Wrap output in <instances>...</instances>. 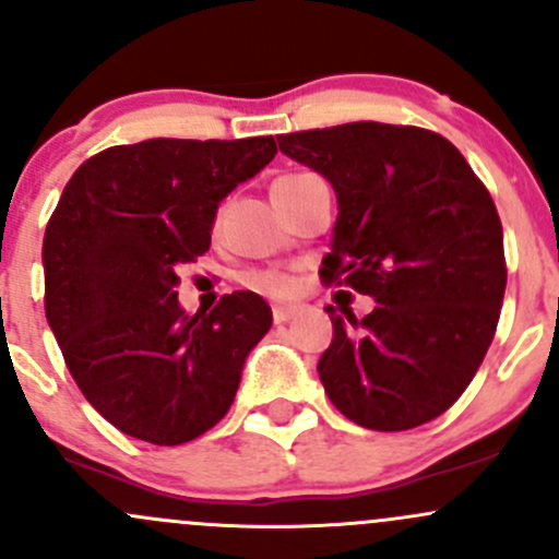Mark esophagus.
Returning <instances> with one entry per match:
<instances>
[{"mask_svg":"<svg viewBox=\"0 0 559 559\" xmlns=\"http://www.w3.org/2000/svg\"><path fill=\"white\" fill-rule=\"evenodd\" d=\"M299 313V305H275L273 308V321L275 324H286Z\"/></svg>","mask_w":559,"mask_h":559,"instance_id":"esophagus-1","label":"esophagus"}]
</instances>
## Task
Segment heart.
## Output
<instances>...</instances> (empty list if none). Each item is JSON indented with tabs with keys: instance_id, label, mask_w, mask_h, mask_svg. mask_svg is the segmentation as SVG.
<instances>
[{
	"instance_id": "b5f03b06",
	"label": "heart",
	"mask_w": 559,
	"mask_h": 559,
	"mask_svg": "<svg viewBox=\"0 0 559 559\" xmlns=\"http://www.w3.org/2000/svg\"><path fill=\"white\" fill-rule=\"evenodd\" d=\"M240 281L251 286V289L264 292V295H284L292 286V281L284 273H278V270H246Z\"/></svg>"
}]
</instances>
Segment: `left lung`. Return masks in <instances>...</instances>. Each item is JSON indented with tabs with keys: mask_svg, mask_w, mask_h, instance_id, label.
Returning <instances> with one entry per match:
<instances>
[{
	"mask_svg": "<svg viewBox=\"0 0 559 559\" xmlns=\"http://www.w3.org/2000/svg\"><path fill=\"white\" fill-rule=\"evenodd\" d=\"M278 146L337 195L321 278L378 302L361 321L326 308V396L372 431L439 418L477 374L507 292L490 192L448 139L415 126L345 122L286 133Z\"/></svg>",
	"mask_w": 559,
	"mask_h": 559,
	"instance_id": "obj_1",
	"label": "left lung"
}]
</instances>
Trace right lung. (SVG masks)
<instances>
[{
  "instance_id": "obj_1",
  "label": "right lung",
  "mask_w": 559,
  "mask_h": 559,
  "mask_svg": "<svg viewBox=\"0 0 559 559\" xmlns=\"http://www.w3.org/2000/svg\"><path fill=\"white\" fill-rule=\"evenodd\" d=\"M273 136L150 139L74 171L45 230V316L74 383L128 437L185 444L230 409L273 324L254 292L187 313L179 264L209 251L216 209L275 157Z\"/></svg>"
}]
</instances>
